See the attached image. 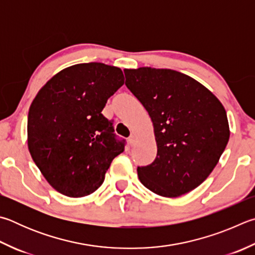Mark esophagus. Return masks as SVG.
<instances>
[{
	"label": "esophagus",
	"instance_id": "esophagus-1",
	"mask_svg": "<svg viewBox=\"0 0 255 255\" xmlns=\"http://www.w3.org/2000/svg\"><path fill=\"white\" fill-rule=\"evenodd\" d=\"M135 141H136V138H135V136H130L128 138V142H129V145L130 146H133L135 145Z\"/></svg>",
	"mask_w": 255,
	"mask_h": 255
}]
</instances>
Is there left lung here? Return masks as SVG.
Here are the masks:
<instances>
[{
    "instance_id": "8db88e82",
    "label": "left lung",
    "mask_w": 255,
    "mask_h": 255,
    "mask_svg": "<svg viewBox=\"0 0 255 255\" xmlns=\"http://www.w3.org/2000/svg\"><path fill=\"white\" fill-rule=\"evenodd\" d=\"M126 86L152 122L156 159L138 167L143 186L178 197L204 182L230 139L221 101L195 79L170 69H125Z\"/></svg>"
}]
</instances>
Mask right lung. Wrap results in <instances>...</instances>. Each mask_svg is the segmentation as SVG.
Returning a JSON list of instances; mask_svg holds the SVG:
<instances>
[{
  "instance_id": "right-lung-1",
  "label": "right lung",
  "mask_w": 255,
  "mask_h": 255,
  "mask_svg": "<svg viewBox=\"0 0 255 255\" xmlns=\"http://www.w3.org/2000/svg\"><path fill=\"white\" fill-rule=\"evenodd\" d=\"M124 81L117 67L79 63L58 72L36 94L27 116V147L55 191L90 195L124 151L125 140H116L112 122L101 114Z\"/></svg>"
}]
</instances>
